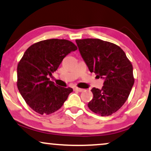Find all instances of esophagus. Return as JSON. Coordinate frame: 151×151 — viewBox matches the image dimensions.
Masks as SVG:
<instances>
[{
    "label": "esophagus",
    "instance_id": "esophagus-1",
    "mask_svg": "<svg viewBox=\"0 0 151 151\" xmlns=\"http://www.w3.org/2000/svg\"><path fill=\"white\" fill-rule=\"evenodd\" d=\"M74 90H75V91H80V92H81V91H84L83 89H81V88H78V87H75V88H74Z\"/></svg>",
    "mask_w": 151,
    "mask_h": 151
}]
</instances>
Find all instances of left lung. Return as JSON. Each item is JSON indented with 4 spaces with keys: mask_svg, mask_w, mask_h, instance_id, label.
<instances>
[{
    "mask_svg": "<svg viewBox=\"0 0 151 151\" xmlns=\"http://www.w3.org/2000/svg\"><path fill=\"white\" fill-rule=\"evenodd\" d=\"M82 58L91 73L104 78L101 89L93 87L88 107L102 116H109L126 103L134 83L133 68L117 45L99 39L76 40Z\"/></svg>",
    "mask_w": 151,
    "mask_h": 151,
    "instance_id": "obj_1",
    "label": "left lung"
}]
</instances>
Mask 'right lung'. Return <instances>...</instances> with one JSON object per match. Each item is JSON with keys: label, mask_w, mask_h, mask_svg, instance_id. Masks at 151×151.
<instances>
[{"label": "right lung", "mask_w": 151, "mask_h": 151, "mask_svg": "<svg viewBox=\"0 0 151 151\" xmlns=\"http://www.w3.org/2000/svg\"><path fill=\"white\" fill-rule=\"evenodd\" d=\"M78 48L66 40H43L25 50L17 66L18 89L30 107L40 114L48 115L63 105L71 87L54 85L48 76L55 71L63 59Z\"/></svg>", "instance_id": "right-lung-1"}]
</instances>
